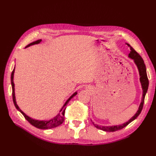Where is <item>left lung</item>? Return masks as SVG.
<instances>
[{"mask_svg": "<svg viewBox=\"0 0 156 156\" xmlns=\"http://www.w3.org/2000/svg\"><path fill=\"white\" fill-rule=\"evenodd\" d=\"M127 44L128 45V47H129V48H130V50H131L130 53H129V55H128L129 58H130L133 59L135 64H136L137 67L138 68L139 73H140V80L142 89H143V96H142L141 102L140 107H139V109L136 113L135 114V115L133 117H131L127 122H125V123H123V124L119 125H112V126H100V125H98L97 124H94V122H92V123H93V125L95 126V127H97V129H101V130L105 131L113 132V131H116L117 130H120V129L126 127V126L130 123L131 122L134 121L135 119H136L139 115H140V114L141 113V112L142 111V108H143V107H144L145 97V94H146V93H147V91L148 89L149 80L147 78V76L146 68H145V65L144 64V59H142L141 55L139 54L138 53L135 51L130 45L128 44Z\"/></svg>", "mask_w": 156, "mask_h": 156, "instance_id": "8db88e82", "label": "left lung"}]
</instances>
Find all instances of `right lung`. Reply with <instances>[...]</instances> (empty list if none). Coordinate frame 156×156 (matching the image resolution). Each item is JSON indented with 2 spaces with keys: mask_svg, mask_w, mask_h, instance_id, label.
<instances>
[{
  "mask_svg": "<svg viewBox=\"0 0 156 156\" xmlns=\"http://www.w3.org/2000/svg\"><path fill=\"white\" fill-rule=\"evenodd\" d=\"M41 41V39H39V40L35 41L34 42H32L31 44H29V45H27L26 46L25 48H27L29 46L33 45H35V44H39ZM14 72H15V68L13 69V70L12 72V74H11V85H12V100H13V102H14V105L15 106L16 108L19 111H20L23 114V115L24 116V117L25 118V119H27V120L30 122V123L34 125V127H37L38 129H51V128H54L58 127V126L60 125L64 121V113H65V111H66V106L67 105L68 102L70 101V99L72 98L73 97L77 94V92H74V94H73L70 97H69L67 101L65 102V104L63 106L62 108H61L60 111H59V113H58L57 115L55 116V117H54L53 119H50V120H48V121H39V120H35V119H32L31 117H29V116H27V115H25L24 112H23L20 108L19 107V106L16 104V99H15V84H14V82H13V78H14Z\"/></svg>",
  "mask_w": 156,
  "mask_h": 156,
  "instance_id": "obj_1",
  "label": "right lung"
}]
</instances>
